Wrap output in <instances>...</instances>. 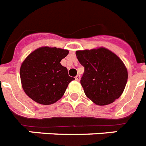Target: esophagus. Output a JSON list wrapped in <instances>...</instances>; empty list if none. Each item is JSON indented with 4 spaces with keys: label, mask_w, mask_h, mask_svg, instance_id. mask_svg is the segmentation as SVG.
I'll return each mask as SVG.
<instances>
[{
    "label": "esophagus",
    "mask_w": 146,
    "mask_h": 146,
    "mask_svg": "<svg viewBox=\"0 0 146 146\" xmlns=\"http://www.w3.org/2000/svg\"><path fill=\"white\" fill-rule=\"evenodd\" d=\"M80 78H81V76H80V75H79V74H78V75L76 76L75 79H76V81H80Z\"/></svg>",
    "instance_id": "34e87169"
}]
</instances>
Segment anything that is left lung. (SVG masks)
Masks as SVG:
<instances>
[{"mask_svg": "<svg viewBox=\"0 0 146 146\" xmlns=\"http://www.w3.org/2000/svg\"><path fill=\"white\" fill-rule=\"evenodd\" d=\"M76 55L84 66L80 83L89 99L98 105H107L120 98L128 79L120 57L104 48L76 50Z\"/></svg>", "mask_w": 146, "mask_h": 146, "instance_id": "1", "label": "left lung"}]
</instances>
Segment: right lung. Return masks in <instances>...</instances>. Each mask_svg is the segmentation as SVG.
I'll return each instance as SVG.
<instances>
[{
	"mask_svg": "<svg viewBox=\"0 0 146 146\" xmlns=\"http://www.w3.org/2000/svg\"><path fill=\"white\" fill-rule=\"evenodd\" d=\"M68 50L41 47L31 53L20 66L22 87L38 104L48 105L61 98L69 83L75 79L68 75L60 60Z\"/></svg>",
	"mask_w": 146,
	"mask_h": 146,
	"instance_id": "right-lung-1",
	"label": "right lung"
}]
</instances>
